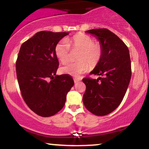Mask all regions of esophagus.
<instances>
[{"label":"esophagus","instance_id":"1","mask_svg":"<svg viewBox=\"0 0 149 149\" xmlns=\"http://www.w3.org/2000/svg\"><path fill=\"white\" fill-rule=\"evenodd\" d=\"M80 80V78H74V82L75 83H78V82H79Z\"/></svg>","mask_w":149,"mask_h":149}]
</instances>
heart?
<instances>
[{
    "mask_svg": "<svg viewBox=\"0 0 149 149\" xmlns=\"http://www.w3.org/2000/svg\"><path fill=\"white\" fill-rule=\"evenodd\" d=\"M71 49H80L77 55L78 61L71 62L61 68V73L78 76L86 72L91 66L98 64L102 54V46L99 42H94L90 36L78 33L67 40H61L55 47V54L63 64L69 60Z\"/></svg>",
    "mask_w": 149,
    "mask_h": 149,
    "instance_id": "b5f03b06",
    "label": "heart"
}]
</instances>
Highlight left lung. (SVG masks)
Returning <instances> with one entry per match:
<instances>
[{"label": "left lung", "instance_id": "1", "mask_svg": "<svg viewBox=\"0 0 149 149\" xmlns=\"http://www.w3.org/2000/svg\"><path fill=\"white\" fill-rule=\"evenodd\" d=\"M86 31L100 40L102 54L90 73L100 77L83 79L86 85L83 101L89 111L103 116L113 111L125 95L132 75L130 57L127 45L111 31L96 29Z\"/></svg>", "mask_w": 149, "mask_h": 149}]
</instances>
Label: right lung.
Wrapping results in <instances>:
<instances>
[{
	"label": "right lung",
	"instance_id": "1",
	"mask_svg": "<svg viewBox=\"0 0 149 149\" xmlns=\"http://www.w3.org/2000/svg\"><path fill=\"white\" fill-rule=\"evenodd\" d=\"M68 34L39 31L24 42L19 52L16 71L22 96L30 109L42 117L59 112L74 85L69 75H56L59 61L55 47Z\"/></svg>",
	"mask_w": 149,
	"mask_h": 149
}]
</instances>
